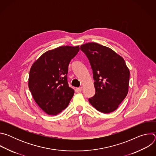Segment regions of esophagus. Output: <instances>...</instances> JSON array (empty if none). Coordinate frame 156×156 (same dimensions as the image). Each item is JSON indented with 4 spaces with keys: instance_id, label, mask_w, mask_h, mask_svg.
Returning a JSON list of instances; mask_svg holds the SVG:
<instances>
[{
    "instance_id": "esophagus-1",
    "label": "esophagus",
    "mask_w": 156,
    "mask_h": 156,
    "mask_svg": "<svg viewBox=\"0 0 156 156\" xmlns=\"http://www.w3.org/2000/svg\"><path fill=\"white\" fill-rule=\"evenodd\" d=\"M76 90L79 92H81L82 91V87H77L76 88Z\"/></svg>"
}]
</instances>
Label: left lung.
<instances>
[{
	"mask_svg": "<svg viewBox=\"0 0 156 156\" xmlns=\"http://www.w3.org/2000/svg\"><path fill=\"white\" fill-rule=\"evenodd\" d=\"M80 49L90 60L93 72L96 93L89 102L102 113L114 112L128 92L129 71L124 59L96 42L83 44Z\"/></svg>",
	"mask_w": 156,
	"mask_h": 156,
	"instance_id": "left-lung-1",
	"label": "left lung"
}]
</instances>
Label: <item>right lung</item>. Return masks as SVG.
<instances>
[{
    "instance_id": "add662e5",
    "label": "right lung",
    "mask_w": 156,
    "mask_h": 156,
    "mask_svg": "<svg viewBox=\"0 0 156 156\" xmlns=\"http://www.w3.org/2000/svg\"><path fill=\"white\" fill-rule=\"evenodd\" d=\"M79 51V46H60L44 53L31 66L30 91L38 106L48 115L61 112L73 96L67 73L70 60Z\"/></svg>"
}]
</instances>
